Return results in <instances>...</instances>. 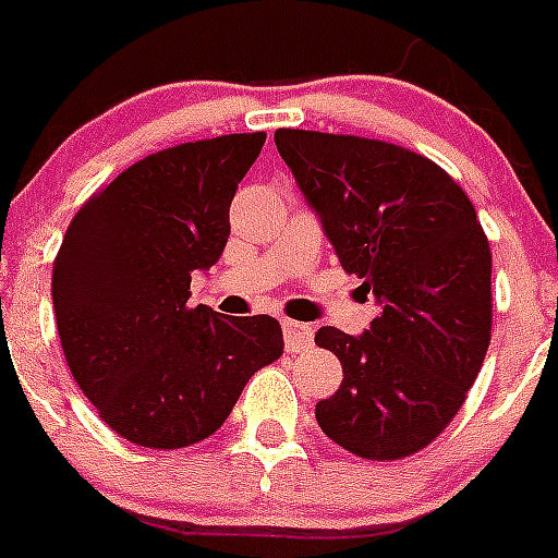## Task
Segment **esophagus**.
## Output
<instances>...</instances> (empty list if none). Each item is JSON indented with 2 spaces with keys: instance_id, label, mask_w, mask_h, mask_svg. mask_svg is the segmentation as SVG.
Instances as JSON below:
<instances>
[{
  "instance_id": "obj_1",
  "label": "esophagus",
  "mask_w": 558,
  "mask_h": 558,
  "mask_svg": "<svg viewBox=\"0 0 558 558\" xmlns=\"http://www.w3.org/2000/svg\"><path fill=\"white\" fill-rule=\"evenodd\" d=\"M282 329H284V349H288L290 354L295 352H304V349H310V343H313V327H307V324H299V322H282Z\"/></svg>"
}]
</instances>
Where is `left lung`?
Returning a JSON list of instances; mask_svg holds the SVG:
<instances>
[{
    "mask_svg": "<svg viewBox=\"0 0 558 558\" xmlns=\"http://www.w3.org/2000/svg\"><path fill=\"white\" fill-rule=\"evenodd\" d=\"M274 142L343 270L379 304L363 335L315 332L343 366L315 418L368 461L425 450L461 411L492 340V251L475 206L441 167L391 142L293 128Z\"/></svg>",
    "mask_w": 558,
    "mask_h": 558,
    "instance_id": "obj_1",
    "label": "left lung"
}]
</instances>
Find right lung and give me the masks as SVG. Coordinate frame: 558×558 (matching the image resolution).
<instances>
[{
    "instance_id": "right-lung-1",
    "label": "right lung",
    "mask_w": 558,
    "mask_h": 558,
    "mask_svg": "<svg viewBox=\"0 0 558 558\" xmlns=\"http://www.w3.org/2000/svg\"><path fill=\"white\" fill-rule=\"evenodd\" d=\"M265 133H229L145 156L81 206L52 265L69 372L131 445L179 450L229 418L251 374L282 357L270 315L190 307L218 263L229 206Z\"/></svg>"
}]
</instances>
